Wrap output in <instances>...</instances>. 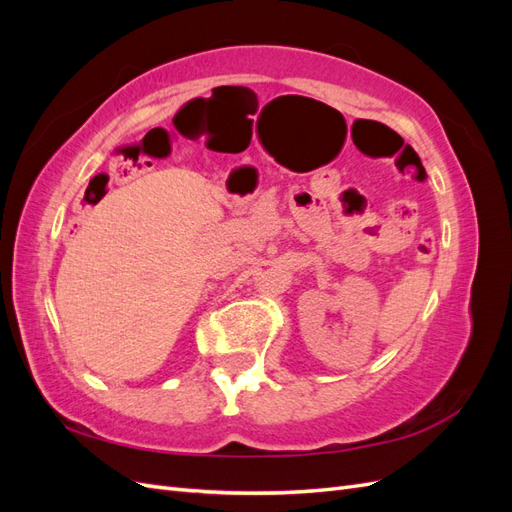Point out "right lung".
Wrapping results in <instances>:
<instances>
[{
  "instance_id": "obj_1",
  "label": "right lung",
  "mask_w": 512,
  "mask_h": 512,
  "mask_svg": "<svg viewBox=\"0 0 512 512\" xmlns=\"http://www.w3.org/2000/svg\"><path fill=\"white\" fill-rule=\"evenodd\" d=\"M106 181H108V177H106V175H98V177L91 179L89 183H96V185H106ZM102 194H104V190H102Z\"/></svg>"
}]
</instances>
